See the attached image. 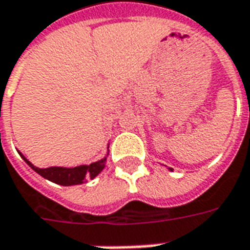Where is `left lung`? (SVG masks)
Listing matches in <instances>:
<instances>
[{
  "label": "left lung",
  "mask_w": 250,
  "mask_h": 250,
  "mask_svg": "<svg viewBox=\"0 0 250 250\" xmlns=\"http://www.w3.org/2000/svg\"><path fill=\"white\" fill-rule=\"evenodd\" d=\"M168 169H171V171H172V168H168Z\"/></svg>",
  "instance_id": "obj_1"
}]
</instances>
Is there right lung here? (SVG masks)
<instances>
[{"instance_id": "obj_1", "label": "right lung", "mask_w": 250, "mask_h": 250, "mask_svg": "<svg viewBox=\"0 0 250 250\" xmlns=\"http://www.w3.org/2000/svg\"><path fill=\"white\" fill-rule=\"evenodd\" d=\"M18 153L21 155V158L27 163V166L31 167L34 171L41 175L42 177H45L50 182L59 184V186H78L82 184L86 179H94L97 177L103 168L106 167L107 156H108V147H107L106 156L98 162H94L91 164H83V166H78V167L67 168V167H49V168H38L34 164H31L20 151Z\"/></svg>"}]
</instances>
